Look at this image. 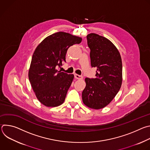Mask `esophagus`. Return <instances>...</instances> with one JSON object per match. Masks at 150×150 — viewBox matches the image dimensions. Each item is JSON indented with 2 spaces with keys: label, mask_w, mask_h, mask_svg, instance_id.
I'll list each match as a JSON object with an SVG mask.
<instances>
[{
  "label": "esophagus",
  "mask_w": 150,
  "mask_h": 150,
  "mask_svg": "<svg viewBox=\"0 0 150 150\" xmlns=\"http://www.w3.org/2000/svg\"><path fill=\"white\" fill-rule=\"evenodd\" d=\"M74 76H75V78H76V79H82V78H83V77H82V76H81V75H78V74H74Z\"/></svg>",
  "instance_id": "obj_1"
}]
</instances>
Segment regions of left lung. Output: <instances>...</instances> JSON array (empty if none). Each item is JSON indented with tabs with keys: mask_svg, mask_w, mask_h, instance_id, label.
I'll return each mask as SVG.
<instances>
[{
	"mask_svg": "<svg viewBox=\"0 0 150 150\" xmlns=\"http://www.w3.org/2000/svg\"><path fill=\"white\" fill-rule=\"evenodd\" d=\"M91 65L97 69L96 78H86L82 93L83 104L94 109L108 105L119 92L122 82V63L119 52L112 42L103 36L87 35Z\"/></svg>",
	"mask_w": 150,
	"mask_h": 150,
	"instance_id": "obj_1",
	"label": "left lung"
}]
</instances>
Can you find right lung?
<instances>
[{
	"label": "right lung",
	"instance_id": "right-lung-1",
	"mask_svg": "<svg viewBox=\"0 0 150 150\" xmlns=\"http://www.w3.org/2000/svg\"><path fill=\"white\" fill-rule=\"evenodd\" d=\"M81 37L65 32L54 33L42 40L31 59L28 78L39 101L47 107L61 105L65 100L74 75L57 69L66 62L68 48L79 44Z\"/></svg>",
	"mask_w": 150,
	"mask_h": 150
}]
</instances>
